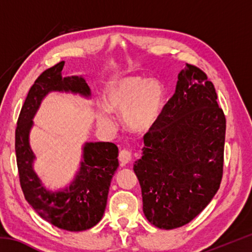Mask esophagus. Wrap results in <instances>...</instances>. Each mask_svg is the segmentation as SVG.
<instances>
[{"label": "esophagus", "mask_w": 252, "mask_h": 252, "mask_svg": "<svg viewBox=\"0 0 252 252\" xmlns=\"http://www.w3.org/2000/svg\"><path fill=\"white\" fill-rule=\"evenodd\" d=\"M119 161H120L122 167H125V165H126L131 161V152L123 149L119 153Z\"/></svg>", "instance_id": "obj_1"}]
</instances>
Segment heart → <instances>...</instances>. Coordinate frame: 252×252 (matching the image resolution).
Listing matches in <instances>:
<instances>
[{"label": "heart", "mask_w": 252, "mask_h": 252, "mask_svg": "<svg viewBox=\"0 0 252 252\" xmlns=\"http://www.w3.org/2000/svg\"><path fill=\"white\" fill-rule=\"evenodd\" d=\"M164 90L156 80L123 78L108 88L104 94L106 108L97 110V120L102 126L112 127V112H123V122L135 132L150 130L158 121L163 108Z\"/></svg>", "instance_id": "heart-1"}]
</instances>
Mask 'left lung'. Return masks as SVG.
<instances>
[{"instance_id": "left-lung-1", "label": "left lung", "mask_w": 252, "mask_h": 252, "mask_svg": "<svg viewBox=\"0 0 252 252\" xmlns=\"http://www.w3.org/2000/svg\"><path fill=\"white\" fill-rule=\"evenodd\" d=\"M224 136L215 87L202 70L187 63L133 165L149 222L179 228L208 206L222 179Z\"/></svg>"}]
</instances>
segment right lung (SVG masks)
Segmentation results:
<instances>
[{
	"label": "right lung",
	"instance_id": "add662e5",
	"mask_svg": "<svg viewBox=\"0 0 252 252\" xmlns=\"http://www.w3.org/2000/svg\"><path fill=\"white\" fill-rule=\"evenodd\" d=\"M64 62L45 70L30 89L15 130V153L24 197L41 218L60 229L83 231L103 217L109 188L119 167L118 147L111 142H87L75 178L57 191L46 189L33 169L35 156L29 135L33 118L50 92H71L90 97L91 90L82 76H62Z\"/></svg>",
	"mask_w": 252,
	"mask_h": 252
}]
</instances>
